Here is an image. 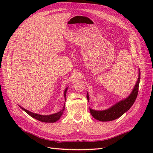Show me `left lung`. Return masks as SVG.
Segmentation results:
<instances>
[{"mask_svg": "<svg viewBox=\"0 0 153 153\" xmlns=\"http://www.w3.org/2000/svg\"><path fill=\"white\" fill-rule=\"evenodd\" d=\"M139 82H140V74L139 75L138 79L137 82H136L134 90H133L131 95L127 99L116 104L115 105H114L109 109H107L106 110H102V111H97V110H94L89 108L90 112L93 118L101 122H107L116 120L122 116L123 114L131 108V106L134 105L136 99H137L139 91ZM87 99L89 101V98L88 93L87 94Z\"/></svg>", "mask_w": 153, "mask_h": 153, "instance_id": "1", "label": "left lung"}]
</instances>
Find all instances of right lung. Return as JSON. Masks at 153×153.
Wrapping results in <instances>:
<instances>
[{
	"label": "right lung",
	"instance_id": "1",
	"mask_svg": "<svg viewBox=\"0 0 153 153\" xmlns=\"http://www.w3.org/2000/svg\"><path fill=\"white\" fill-rule=\"evenodd\" d=\"M67 90H68V88H66L64 91V97H65V99H66V95ZM21 108L22 110H24L25 112L28 114L30 115V116H31L32 118L36 119V120H39V121H41V122H47V123H53V122H56L58 120L60 119V116H62V114L63 111L64 110L65 107L64 106L63 108L62 109V110H60V112H58L56 114H54L48 115V116H43V115L37 114L33 113L31 112H30L29 110H25V108H22V107H21Z\"/></svg>",
	"mask_w": 153,
	"mask_h": 153
}]
</instances>
